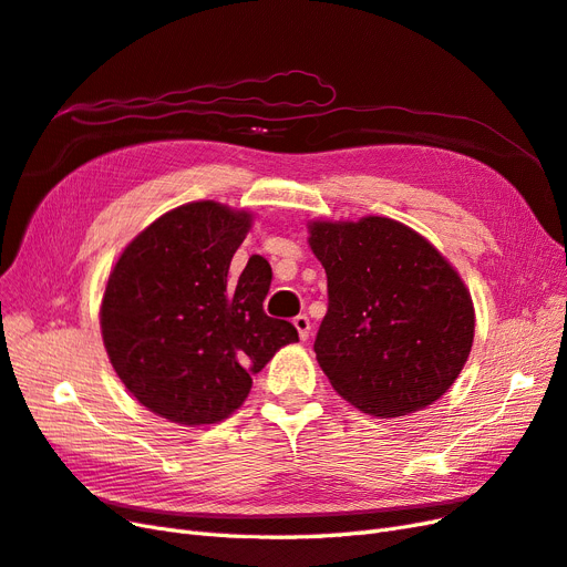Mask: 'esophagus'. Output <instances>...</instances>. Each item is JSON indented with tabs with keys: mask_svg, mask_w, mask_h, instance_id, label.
I'll return each instance as SVG.
<instances>
[{
	"mask_svg": "<svg viewBox=\"0 0 567 567\" xmlns=\"http://www.w3.org/2000/svg\"><path fill=\"white\" fill-rule=\"evenodd\" d=\"M293 326H296V331H298L300 340H307V338H310V331H312V321H310V317H305V315L296 317V319H293Z\"/></svg>",
	"mask_w": 567,
	"mask_h": 567,
	"instance_id": "34e87169",
	"label": "esophagus"
}]
</instances>
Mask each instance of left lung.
Listing matches in <instances>:
<instances>
[{"label":"left lung","instance_id":"8db88e82","mask_svg":"<svg viewBox=\"0 0 567 567\" xmlns=\"http://www.w3.org/2000/svg\"><path fill=\"white\" fill-rule=\"evenodd\" d=\"M329 310L315 352L342 400L398 419L440 400L468 362L475 310L466 284L427 238L398 219H315Z\"/></svg>","mask_w":567,"mask_h":567}]
</instances>
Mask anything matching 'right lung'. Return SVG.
<instances>
[{
	"label": "right lung",
	"mask_w": 567,
	"mask_h": 567,
	"mask_svg": "<svg viewBox=\"0 0 567 567\" xmlns=\"http://www.w3.org/2000/svg\"><path fill=\"white\" fill-rule=\"evenodd\" d=\"M250 225L248 210L184 203L136 234L109 274L99 310L104 348L132 398L161 419L192 427L229 419L252 375L298 342L293 323L262 310L265 257L229 279Z\"/></svg>",
	"instance_id": "right-lung-1"
}]
</instances>
